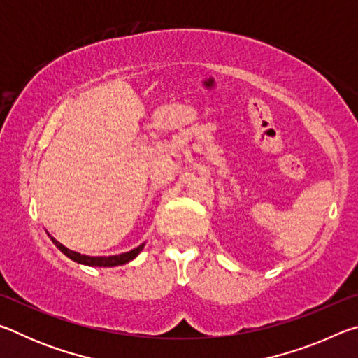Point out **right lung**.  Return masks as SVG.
<instances>
[{"label":"right lung","instance_id":"1","mask_svg":"<svg viewBox=\"0 0 358 358\" xmlns=\"http://www.w3.org/2000/svg\"><path fill=\"white\" fill-rule=\"evenodd\" d=\"M53 243L57 245V248L62 252H64L66 256L69 259L74 260L77 264H83V265H90V266H117V265H123V264H128L129 260H132L134 257L138 256V252L143 250V245L134 248V250H131L129 252H123V254H118V256H108V257H90V256H85V254H78L76 251H71L68 248L63 246L59 241H57L55 238H52Z\"/></svg>","mask_w":358,"mask_h":358}]
</instances>
